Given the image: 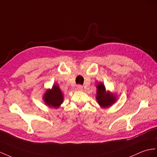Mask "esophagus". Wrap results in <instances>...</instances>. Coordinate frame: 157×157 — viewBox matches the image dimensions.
I'll return each mask as SVG.
<instances>
[{
	"label": "esophagus",
	"instance_id": "1",
	"mask_svg": "<svg viewBox=\"0 0 157 157\" xmlns=\"http://www.w3.org/2000/svg\"><path fill=\"white\" fill-rule=\"evenodd\" d=\"M76 89H77V90H82L83 87H82V86L78 85L76 86Z\"/></svg>",
	"mask_w": 157,
	"mask_h": 157
}]
</instances>
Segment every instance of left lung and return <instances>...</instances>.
I'll use <instances>...</instances> for the list:
<instances>
[{
    "label": "left lung",
    "mask_w": 157,
    "mask_h": 157,
    "mask_svg": "<svg viewBox=\"0 0 157 157\" xmlns=\"http://www.w3.org/2000/svg\"><path fill=\"white\" fill-rule=\"evenodd\" d=\"M97 87V100L98 104L101 106H102V107H108V106L113 105L115 102L116 98L113 96V94H110L109 92L106 93L105 87L103 84H98Z\"/></svg>",
    "instance_id": "left-lung-1"
}]
</instances>
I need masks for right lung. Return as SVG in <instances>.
Masks as SVG:
<instances>
[{
	"label": "right lung",
	"instance_id": "add662e5",
	"mask_svg": "<svg viewBox=\"0 0 157 157\" xmlns=\"http://www.w3.org/2000/svg\"><path fill=\"white\" fill-rule=\"evenodd\" d=\"M44 101L48 106L52 107H58L63 101V95L60 88L56 85H53L51 90L46 92L44 97Z\"/></svg>",
	"mask_w": 157,
	"mask_h": 157
}]
</instances>
